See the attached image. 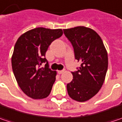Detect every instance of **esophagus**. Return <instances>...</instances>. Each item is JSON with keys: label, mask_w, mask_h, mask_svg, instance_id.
Instances as JSON below:
<instances>
[{"label": "esophagus", "mask_w": 122, "mask_h": 122, "mask_svg": "<svg viewBox=\"0 0 122 122\" xmlns=\"http://www.w3.org/2000/svg\"><path fill=\"white\" fill-rule=\"evenodd\" d=\"M57 72H58L59 74H63V73L64 72V70H58Z\"/></svg>", "instance_id": "esophagus-1"}]
</instances>
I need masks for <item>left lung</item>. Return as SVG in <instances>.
<instances>
[{
  "mask_svg": "<svg viewBox=\"0 0 122 122\" xmlns=\"http://www.w3.org/2000/svg\"><path fill=\"white\" fill-rule=\"evenodd\" d=\"M74 48L75 59L81 62L71 72L73 79L67 85L70 97L85 102L93 97L103 85L108 68V55L100 35L92 29L76 26L63 29Z\"/></svg>",
  "mask_w": 122,
  "mask_h": 122,
  "instance_id": "obj_1",
  "label": "left lung"
}]
</instances>
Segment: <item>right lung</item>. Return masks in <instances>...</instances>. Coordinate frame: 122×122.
Masks as SVG:
<instances>
[{
  "mask_svg": "<svg viewBox=\"0 0 122 122\" xmlns=\"http://www.w3.org/2000/svg\"><path fill=\"white\" fill-rule=\"evenodd\" d=\"M63 35V30L43 27L24 33L14 46L11 56L13 74L22 91L33 99L49 96L55 81L56 71L48 67L46 52L48 46ZM46 62L45 68L40 67Z\"/></svg>",
  "mask_w": 122,
  "mask_h": 122,
  "instance_id": "1",
  "label": "right lung"
}]
</instances>
